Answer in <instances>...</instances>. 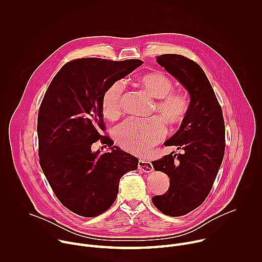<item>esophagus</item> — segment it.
Listing matches in <instances>:
<instances>
[{
    "label": "esophagus",
    "mask_w": 262,
    "mask_h": 262,
    "mask_svg": "<svg viewBox=\"0 0 262 262\" xmlns=\"http://www.w3.org/2000/svg\"><path fill=\"white\" fill-rule=\"evenodd\" d=\"M138 168L140 171L145 172V173H149L154 171V166L151 164V162H149L147 160H140L138 163Z\"/></svg>",
    "instance_id": "1"
}]
</instances>
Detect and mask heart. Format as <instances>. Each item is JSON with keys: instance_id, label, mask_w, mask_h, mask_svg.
Returning a JSON list of instances; mask_svg holds the SVG:
<instances>
[{"instance_id": "1", "label": "heart", "mask_w": 262, "mask_h": 262, "mask_svg": "<svg viewBox=\"0 0 262 262\" xmlns=\"http://www.w3.org/2000/svg\"><path fill=\"white\" fill-rule=\"evenodd\" d=\"M137 81L149 95L158 99L156 108L162 118L127 119L114 129V138L124 150L134 155H144L166 137L164 121L172 128L182 123L188 114L189 101L183 94L171 92L172 81L162 71L143 73ZM122 92L123 86L116 82L103 93L101 110L106 119L115 120L120 116Z\"/></svg>"}]
</instances>
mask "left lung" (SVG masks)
Listing matches in <instances>:
<instances>
[{"instance_id": "obj_1", "label": "left lung", "mask_w": 262, "mask_h": 262, "mask_svg": "<svg viewBox=\"0 0 262 262\" xmlns=\"http://www.w3.org/2000/svg\"><path fill=\"white\" fill-rule=\"evenodd\" d=\"M157 61L191 98L179 129L164 143L182 154L151 162L155 170L170 178L167 193L152 198L155 206L167 215L180 216L200 206L212 188L225 152V124L214 91L196 62L175 54L161 55Z\"/></svg>"}]
</instances>
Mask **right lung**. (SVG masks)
Wrapping results in <instances>:
<instances>
[{
	"mask_svg": "<svg viewBox=\"0 0 262 262\" xmlns=\"http://www.w3.org/2000/svg\"><path fill=\"white\" fill-rule=\"evenodd\" d=\"M141 60L84 58L66 63L50 84L37 121L41 169L59 201L82 216H96L114 203L120 178L139 160L121 150L104 130L105 90L142 65ZM97 139L108 153H93Z\"/></svg>",
	"mask_w": 262,
	"mask_h": 262,
	"instance_id": "right-lung-1",
	"label": "right lung"
}]
</instances>
